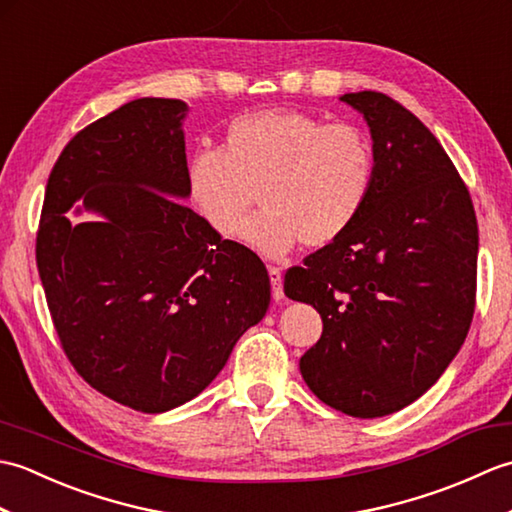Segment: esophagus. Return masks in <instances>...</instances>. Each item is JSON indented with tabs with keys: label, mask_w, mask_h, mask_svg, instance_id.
I'll return each instance as SVG.
<instances>
[{
	"label": "esophagus",
	"mask_w": 512,
	"mask_h": 512,
	"mask_svg": "<svg viewBox=\"0 0 512 512\" xmlns=\"http://www.w3.org/2000/svg\"><path fill=\"white\" fill-rule=\"evenodd\" d=\"M268 277H270V292H273V299L275 301L284 299V279H281V270L275 266H268Z\"/></svg>",
	"instance_id": "obj_1"
}]
</instances>
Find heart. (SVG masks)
Returning a JSON list of instances; mask_svg holds the SVG:
<instances>
[{
    "label": "heart",
    "mask_w": 512,
    "mask_h": 512,
    "mask_svg": "<svg viewBox=\"0 0 512 512\" xmlns=\"http://www.w3.org/2000/svg\"><path fill=\"white\" fill-rule=\"evenodd\" d=\"M376 180L369 136L352 123H328L299 110H266L228 125L224 147L189 160L187 184L198 211L224 239L242 235L266 257L299 242L328 246L361 217Z\"/></svg>",
    "instance_id": "obj_1"
}]
</instances>
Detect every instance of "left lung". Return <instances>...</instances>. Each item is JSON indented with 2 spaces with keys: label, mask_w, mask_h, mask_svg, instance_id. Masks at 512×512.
Returning <instances> with one entry per match:
<instances>
[{
  "label": "left lung",
  "mask_w": 512,
  "mask_h": 512,
  "mask_svg": "<svg viewBox=\"0 0 512 512\" xmlns=\"http://www.w3.org/2000/svg\"><path fill=\"white\" fill-rule=\"evenodd\" d=\"M341 101L372 132L374 189L350 231L288 270L284 292L323 321L299 361L312 394L347 416L380 418L436 385L469 334L477 220L458 169L420 118L372 90Z\"/></svg>",
  "instance_id": "8db88e82"
}]
</instances>
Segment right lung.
Wrapping results in <instances>:
<instances>
[{
  "label": "right lung",
  "mask_w": 512,
  "mask_h": 512,
  "mask_svg": "<svg viewBox=\"0 0 512 512\" xmlns=\"http://www.w3.org/2000/svg\"><path fill=\"white\" fill-rule=\"evenodd\" d=\"M184 116L178 99H136L81 129L50 171L37 231L65 356L85 383L143 413L198 396L270 303L262 259L182 202ZM81 197L103 223L64 217Z\"/></svg>",
  "instance_id": "obj_1"
}]
</instances>
